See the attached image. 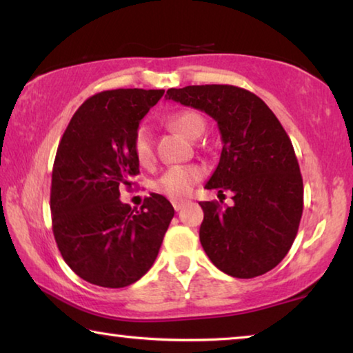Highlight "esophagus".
<instances>
[{
	"mask_svg": "<svg viewBox=\"0 0 353 353\" xmlns=\"http://www.w3.org/2000/svg\"><path fill=\"white\" fill-rule=\"evenodd\" d=\"M183 205H185V201H172V207H174L176 212L182 210Z\"/></svg>",
	"mask_w": 353,
	"mask_h": 353,
	"instance_id": "esophagus-1",
	"label": "esophagus"
}]
</instances>
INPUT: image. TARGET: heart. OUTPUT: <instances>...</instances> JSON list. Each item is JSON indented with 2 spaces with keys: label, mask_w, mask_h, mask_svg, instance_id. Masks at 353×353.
I'll use <instances>...</instances> for the list:
<instances>
[{
  "label": "heart",
  "mask_w": 353,
  "mask_h": 353,
  "mask_svg": "<svg viewBox=\"0 0 353 353\" xmlns=\"http://www.w3.org/2000/svg\"><path fill=\"white\" fill-rule=\"evenodd\" d=\"M168 121L172 128H176L179 132L183 134L187 139H199L205 130V121L198 112L194 110H179L174 112L168 118ZM132 149L137 160L140 163L146 165L154 157L152 149V140H151V130L146 124H141L135 129L132 137ZM204 171L199 166L194 165H179L171 166L166 170L162 176H160L154 183V188L157 193L166 196L172 201L185 199L193 191L194 185L198 183Z\"/></svg>",
  "instance_id": "b5f03b06"
}]
</instances>
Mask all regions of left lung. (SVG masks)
Masks as SVG:
<instances>
[{"mask_svg": "<svg viewBox=\"0 0 353 353\" xmlns=\"http://www.w3.org/2000/svg\"><path fill=\"white\" fill-rule=\"evenodd\" d=\"M166 99L210 115L223 140L205 188L230 190L234 205L199 202V240L208 259L238 279L271 271L291 249L303 210V182L288 134L256 94L235 85L170 88Z\"/></svg>", "mask_w": 353, "mask_h": 353, "instance_id": "obj_1", "label": "left lung"}]
</instances>
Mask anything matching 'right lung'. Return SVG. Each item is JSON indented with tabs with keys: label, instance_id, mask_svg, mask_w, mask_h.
<instances>
[{
	"label": "right lung",
	"instance_id": "add662e5",
	"mask_svg": "<svg viewBox=\"0 0 353 353\" xmlns=\"http://www.w3.org/2000/svg\"><path fill=\"white\" fill-rule=\"evenodd\" d=\"M165 90L118 88L88 98L59 143L51 181L52 234L81 279L124 288L157 259L174 208L152 193L140 210L119 201L132 187L139 160L132 137Z\"/></svg>",
	"mask_w": 353,
	"mask_h": 353
}]
</instances>
